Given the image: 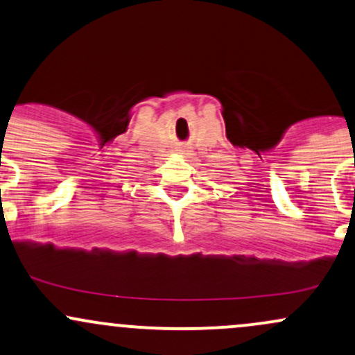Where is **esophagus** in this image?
<instances>
[{"mask_svg": "<svg viewBox=\"0 0 355 355\" xmlns=\"http://www.w3.org/2000/svg\"><path fill=\"white\" fill-rule=\"evenodd\" d=\"M178 151H182V153H184V155H189V153H187V151H189V150H187V148H182V150H178Z\"/></svg>", "mask_w": 355, "mask_h": 355, "instance_id": "esophagus-1", "label": "esophagus"}]
</instances>
